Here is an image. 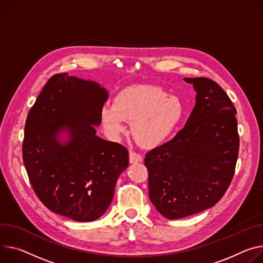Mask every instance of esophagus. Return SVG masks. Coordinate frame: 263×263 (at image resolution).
Returning <instances> with one entry per match:
<instances>
[{
  "label": "esophagus",
  "instance_id": "34e87169",
  "mask_svg": "<svg viewBox=\"0 0 263 263\" xmlns=\"http://www.w3.org/2000/svg\"><path fill=\"white\" fill-rule=\"evenodd\" d=\"M129 161L130 163H137V162H140L142 161V156L136 152H133V151H130V154H129Z\"/></svg>",
  "mask_w": 263,
  "mask_h": 263
}]
</instances>
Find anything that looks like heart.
Wrapping results in <instances>:
<instances>
[{
	"label": "heart",
	"mask_w": 263,
	"mask_h": 263,
	"mask_svg": "<svg viewBox=\"0 0 263 263\" xmlns=\"http://www.w3.org/2000/svg\"><path fill=\"white\" fill-rule=\"evenodd\" d=\"M183 106L179 99L154 85H133L119 91L113 105L101 111L103 125L109 135L117 137L131 122L135 140L142 147L157 146L168 138L180 123Z\"/></svg>",
	"instance_id": "b5f03b06"
}]
</instances>
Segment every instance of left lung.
Returning a JSON list of instances; mask_svg holds the SVG:
<instances>
[{
  "label": "left lung",
  "instance_id": "1",
  "mask_svg": "<svg viewBox=\"0 0 263 263\" xmlns=\"http://www.w3.org/2000/svg\"><path fill=\"white\" fill-rule=\"evenodd\" d=\"M195 107L176 136L146 154L149 197L168 219L216 204L235 173L239 151L236 109L224 90L206 78H184Z\"/></svg>",
  "mask_w": 263,
  "mask_h": 263
}]
</instances>
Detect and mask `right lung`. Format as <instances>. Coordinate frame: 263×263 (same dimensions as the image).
<instances>
[{"instance_id": "1", "label": "right lung", "mask_w": 263, "mask_h": 263, "mask_svg": "<svg viewBox=\"0 0 263 263\" xmlns=\"http://www.w3.org/2000/svg\"><path fill=\"white\" fill-rule=\"evenodd\" d=\"M108 91L99 83L55 74L30 109L23 161L40 200L76 221H93L109 208L128 150L97 135Z\"/></svg>"}]
</instances>
